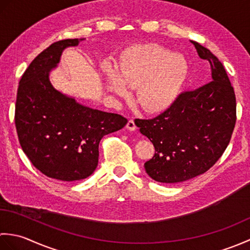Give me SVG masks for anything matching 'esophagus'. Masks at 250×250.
Listing matches in <instances>:
<instances>
[{
    "instance_id": "esophagus-1",
    "label": "esophagus",
    "mask_w": 250,
    "mask_h": 250,
    "mask_svg": "<svg viewBox=\"0 0 250 250\" xmlns=\"http://www.w3.org/2000/svg\"><path fill=\"white\" fill-rule=\"evenodd\" d=\"M125 128L128 129L129 131H135V130H136V125H135V124H134V121L132 120V119H130L128 122H126Z\"/></svg>"
}]
</instances>
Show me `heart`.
Wrapping results in <instances>:
<instances>
[{
    "label": "heart",
    "instance_id": "1",
    "mask_svg": "<svg viewBox=\"0 0 250 250\" xmlns=\"http://www.w3.org/2000/svg\"><path fill=\"white\" fill-rule=\"evenodd\" d=\"M189 75L186 58L158 44L132 46L124 51L117 68H103L104 87L114 97L129 95L136 87L137 102L148 114H161L176 102Z\"/></svg>",
    "mask_w": 250,
    "mask_h": 250
}]
</instances>
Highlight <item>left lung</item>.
<instances>
[{
    "mask_svg": "<svg viewBox=\"0 0 250 250\" xmlns=\"http://www.w3.org/2000/svg\"><path fill=\"white\" fill-rule=\"evenodd\" d=\"M192 43L201 59L209 62L211 82L182 93L156 118L135 120L155 146V156L144 167L159 183H182L205 173L226 150L235 125V94L224 65L208 49Z\"/></svg>",
    "mask_w": 250,
    "mask_h": 250,
    "instance_id": "obj_1",
    "label": "left lung"
}]
</instances>
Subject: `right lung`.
Wrapping results in <instances>:
<instances>
[{
    "instance_id": "add662e5",
    "label": "right lung",
    "mask_w": 250,
    "mask_h": 250,
    "mask_svg": "<svg viewBox=\"0 0 250 250\" xmlns=\"http://www.w3.org/2000/svg\"><path fill=\"white\" fill-rule=\"evenodd\" d=\"M84 40L59 41L42 51L23 73L17 91L15 124L21 148L39 171L62 182L90 176L98 167L100 141L128 122L52 86L50 73L63 50Z\"/></svg>"
}]
</instances>
